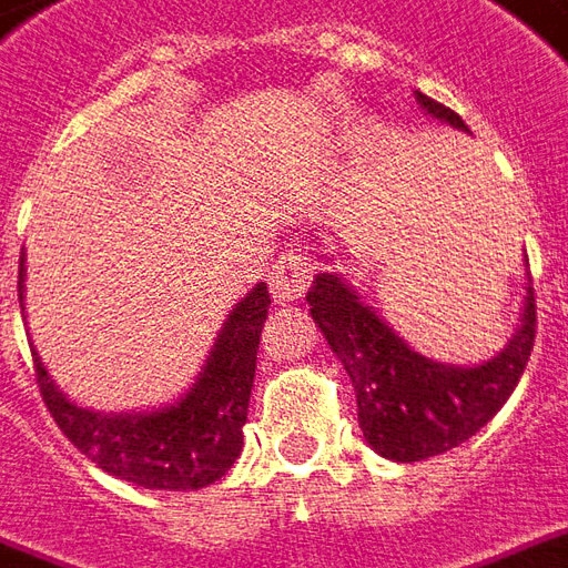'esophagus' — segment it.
Returning a JSON list of instances; mask_svg holds the SVG:
<instances>
[{
  "mask_svg": "<svg viewBox=\"0 0 568 568\" xmlns=\"http://www.w3.org/2000/svg\"><path fill=\"white\" fill-rule=\"evenodd\" d=\"M314 266L308 256L302 251H290L275 260V266L268 268V290H272V300L278 305H290L305 296V290L312 284Z\"/></svg>",
  "mask_w": 568,
  "mask_h": 568,
  "instance_id": "1",
  "label": "esophagus"
}]
</instances>
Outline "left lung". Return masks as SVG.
<instances>
[{"mask_svg":"<svg viewBox=\"0 0 568 568\" xmlns=\"http://www.w3.org/2000/svg\"><path fill=\"white\" fill-rule=\"evenodd\" d=\"M417 105L438 123L469 132L459 114L415 93ZM312 242H317L312 235ZM333 263V256L321 254ZM305 302L326 345L342 359L357 393V420L375 454L417 463L471 438L515 393L536 342V300L524 296L515 335L490 359L454 366L438 363L405 342L342 275H314Z\"/></svg>","mask_w":568,"mask_h":568,"instance_id":"left-lung-1","label":"left lung"}]
</instances>
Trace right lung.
I'll return each mask as SVG.
<instances>
[{
	"label": "right lung",
	"mask_w": 568,
	"mask_h": 568,
	"mask_svg": "<svg viewBox=\"0 0 568 568\" xmlns=\"http://www.w3.org/2000/svg\"><path fill=\"white\" fill-rule=\"evenodd\" d=\"M23 281L27 254L20 256V312L27 300ZM268 302L263 281L247 290L226 314L196 381L172 403L142 412H97L72 403L32 347L44 405L74 448L109 475L148 490H202L233 469L242 454Z\"/></svg>",
	"instance_id": "obj_1"
}]
</instances>
